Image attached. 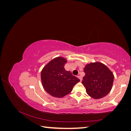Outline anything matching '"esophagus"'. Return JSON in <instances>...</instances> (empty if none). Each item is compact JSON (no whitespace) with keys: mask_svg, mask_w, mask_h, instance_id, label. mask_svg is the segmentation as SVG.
Returning <instances> with one entry per match:
<instances>
[{"mask_svg":"<svg viewBox=\"0 0 131 131\" xmlns=\"http://www.w3.org/2000/svg\"><path fill=\"white\" fill-rule=\"evenodd\" d=\"M78 78L80 79V81H82V78L80 77V76H78Z\"/></svg>","mask_w":131,"mask_h":131,"instance_id":"obj_1","label":"esophagus"}]
</instances>
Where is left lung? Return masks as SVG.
Returning a JSON list of instances; mask_svg holds the SVG:
<instances>
[{
  "label": "left lung",
  "mask_w": 131,
  "mask_h": 131,
  "mask_svg": "<svg viewBox=\"0 0 131 131\" xmlns=\"http://www.w3.org/2000/svg\"><path fill=\"white\" fill-rule=\"evenodd\" d=\"M84 72L85 75L82 83L90 97L100 99L110 92L114 76L105 65L100 62L91 63L85 66Z\"/></svg>",
  "instance_id": "obj_1"
}]
</instances>
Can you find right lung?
<instances>
[{"label":"right lung","instance_id":"add662e5","mask_svg":"<svg viewBox=\"0 0 131 131\" xmlns=\"http://www.w3.org/2000/svg\"><path fill=\"white\" fill-rule=\"evenodd\" d=\"M67 59L58 57L53 59L43 67L41 73L42 85L51 96L62 98L72 91L73 86L80 81L70 72L65 70Z\"/></svg>","mask_w":131,"mask_h":131}]
</instances>
